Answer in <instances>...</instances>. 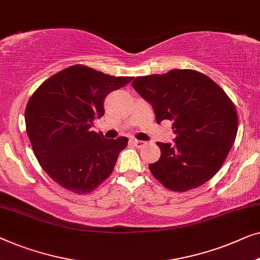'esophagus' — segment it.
I'll return each mask as SVG.
<instances>
[{"label":"esophagus","instance_id":"esophagus-1","mask_svg":"<svg viewBox=\"0 0 260 260\" xmlns=\"http://www.w3.org/2000/svg\"><path fill=\"white\" fill-rule=\"evenodd\" d=\"M132 144H133L134 146H137L138 148H140V147H142V146L145 145V141L137 140V139H132Z\"/></svg>","mask_w":260,"mask_h":260}]
</instances>
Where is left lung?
Wrapping results in <instances>:
<instances>
[{
    "mask_svg": "<svg viewBox=\"0 0 260 260\" xmlns=\"http://www.w3.org/2000/svg\"><path fill=\"white\" fill-rule=\"evenodd\" d=\"M133 88L152 105L155 120H170L174 144L156 142L161 155L149 171L171 191L199 187L224 164L238 131L235 105L213 80L192 69L139 76Z\"/></svg>",
    "mask_w": 260,
    "mask_h": 260,
    "instance_id": "left-lung-1",
    "label": "left lung"
}]
</instances>
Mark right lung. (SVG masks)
Segmentation results:
<instances>
[{"instance_id": "obj_1", "label": "right lung", "mask_w": 260, "mask_h": 260, "mask_svg": "<svg viewBox=\"0 0 260 260\" xmlns=\"http://www.w3.org/2000/svg\"><path fill=\"white\" fill-rule=\"evenodd\" d=\"M132 80L75 64L50 76L29 99L24 119L32 151L63 188L85 194L111 175L128 139H105L92 127L104 115L106 96Z\"/></svg>"}]
</instances>
